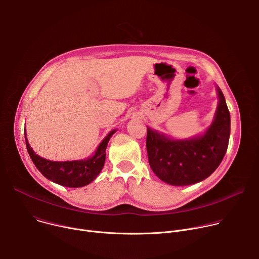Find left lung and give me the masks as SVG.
I'll return each mask as SVG.
<instances>
[{
  "label": "left lung",
  "mask_w": 259,
  "mask_h": 259,
  "mask_svg": "<svg viewBox=\"0 0 259 259\" xmlns=\"http://www.w3.org/2000/svg\"><path fill=\"white\" fill-rule=\"evenodd\" d=\"M211 126L203 135L173 140L147 127L146 150L154 173L171 186L183 187L209 177L223 161L231 134V116L224 93Z\"/></svg>",
  "instance_id": "1"
}]
</instances>
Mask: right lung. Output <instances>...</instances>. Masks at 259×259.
<instances>
[{
  "instance_id": "right-lung-1",
  "label": "right lung",
  "mask_w": 259,
  "mask_h": 259,
  "mask_svg": "<svg viewBox=\"0 0 259 259\" xmlns=\"http://www.w3.org/2000/svg\"><path fill=\"white\" fill-rule=\"evenodd\" d=\"M25 130V129H24ZM116 132L110 131L98 145L94 156L79 161L55 162L46 160L32 151L24 132L26 149L34 166L49 180L67 188H81L92 182L103 168L105 162V150L109 138Z\"/></svg>"
}]
</instances>
